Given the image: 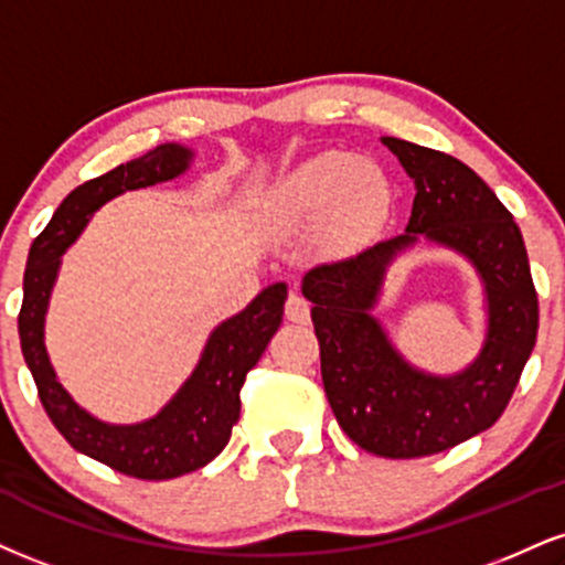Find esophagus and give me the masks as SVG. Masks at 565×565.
<instances>
[{
  "instance_id": "1",
  "label": "esophagus",
  "mask_w": 565,
  "mask_h": 565,
  "mask_svg": "<svg viewBox=\"0 0 565 565\" xmlns=\"http://www.w3.org/2000/svg\"><path fill=\"white\" fill-rule=\"evenodd\" d=\"M284 312H287V318L291 323H308L310 321V302L305 300L302 295H297V291H291L287 297V305H284Z\"/></svg>"
}]
</instances>
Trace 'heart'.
<instances>
[{"label": "heart", "mask_w": 565, "mask_h": 565, "mask_svg": "<svg viewBox=\"0 0 565 565\" xmlns=\"http://www.w3.org/2000/svg\"><path fill=\"white\" fill-rule=\"evenodd\" d=\"M392 210V183L379 162L321 152L291 168L263 202L270 228L321 221L326 242L355 247L379 231Z\"/></svg>", "instance_id": "b5f03b06"}]
</instances>
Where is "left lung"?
Returning <instances> with one entry per match:
<instances>
[{"instance_id": "1", "label": "left lung", "mask_w": 565, "mask_h": 565, "mask_svg": "<svg viewBox=\"0 0 565 565\" xmlns=\"http://www.w3.org/2000/svg\"><path fill=\"white\" fill-rule=\"evenodd\" d=\"M382 141L416 183L405 234L316 265L302 295L312 302L326 397L344 434L379 458H424L502 416L534 350L540 305L521 228L492 189L450 154L394 136ZM418 238L463 254L486 284V344L452 377L407 364L372 318L385 268Z\"/></svg>"}]
</instances>
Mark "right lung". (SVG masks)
<instances>
[{"mask_svg":"<svg viewBox=\"0 0 565 565\" xmlns=\"http://www.w3.org/2000/svg\"><path fill=\"white\" fill-rule=\"evenodd\" d=\"M192 158L194 152L189 147L160 145L149 149L145 158L124 162L99 179L81 183L33 239L23 276V305L18 316L20 350L36 382L46 416L71 441L73 450L134 479H175L207 466L215 455H221L231 439V429L239 420L244 379L281 326L287 300V284H270L242 312L217 326L192 376L158 416L141 424H105L86 413L57 382L44 348V318L57 281L60 257L105 202L131 189L179 179Z\"/></svg>","mask_w":565,"mask_h":565,"instance_id":"add662e5","label":"right lung"}]
</instances>
